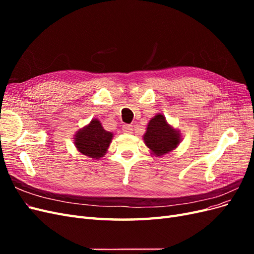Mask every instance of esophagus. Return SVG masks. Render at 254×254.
<instances>
[{
    "label": "esophagus",
    "instance_id": "1",
    "mask_svg": "<svg viewBox=\"0 0 254 254\" xmlns=\"http://www.w3.org/2000/svg\"><path fill=\"white\" fill-rule=\"evenodd\" d=\"M123 132L124 133H126V134H130V133H132V127L130 126V125H124L123 126Z\"/></svg>",
    "mask_w": 254,
    "mask_h": 254
}]
</instances>
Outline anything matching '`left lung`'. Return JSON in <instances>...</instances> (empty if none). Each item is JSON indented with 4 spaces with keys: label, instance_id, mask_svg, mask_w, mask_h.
<instances>
[{
    "label": "left lung",
    "instance_id": "1",
    "mask_svg": "<svg viewBox=\"0 0 254 254\" xmlns=\"http://www.w3.org/2000/svg\"><path fill=\"white\" fill-rule=\"evenodd\" d=\"M143 141L151 156L162 157L178 147L182 141V134L179 129L167 122L164 114L157 113L149 120Z\"/></svg>",
    "mask_w": 254,
    "mask_h": 254
}]
</instances>
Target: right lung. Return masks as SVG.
<instances>
[{"instance_id": "right-lung-1", "label": "right lung", "mask_w": 254, "mask_h": 254, "mask_svg": "<svg viewBox=\"0 0 254 254\" xmlns=\"http://www.w3.org/2000/svg\"><path fill=\"white\" fill-rule=\"evenodd\" d=\"M113 133L104 129L101 121L92 119L88 125L75 132L73 142L76 149L88 158L99 160L108 150L113 139Z\"/></svg>"}]
</instances>
